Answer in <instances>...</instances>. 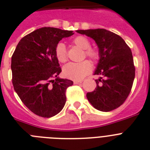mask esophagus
I'll list each match as a JSON object with an SVG mask.
<instances>
[{"instance_id": "1", "label": "esophagus", "mask_w": 150, "mask_h": 150, "mask_svg": "<svg viewBox=\"0 0 150 150\" xmlns=\"http://www.w3.org/2000/svg\"><path fill=\"white\" fill-rule=\"evenodd\" d=\"M73 83L74 84H80L82 83V81H74Z\"/></svg>"}]
</instances>
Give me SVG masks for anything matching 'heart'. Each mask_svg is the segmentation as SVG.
Segmentation results:
<instances>
[{"label": "heart", "mask_w": 150, "mask_h": 150, "mask_svg": "<svg viewBox=\"0 0 150 150\" xmlns=\"http://www.w3.org/2000/svg\"><path fill=\"white\" fill-rule=\"evenodd\" d=\"M72 43L84 50V57H87L93 62H97L100 59V54L99 50L95 47H91V43L89 39L85 36L79 35L72 40ZM54 54L59 62L64 63L68 59L66 46L63 43H58L54 48ZM92 64L89 61L86 60L80 63H69L63 69L64 76L72 80H81L92 71Z\"/></svg>", "instance_id": "b5f03b06"}]
</instances>
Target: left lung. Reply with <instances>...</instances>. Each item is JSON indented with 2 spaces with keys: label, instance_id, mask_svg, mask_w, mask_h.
<instances>
[{
  "label": "left lung",
  "instance_id": "8db88e82",
  "mask_svg": "<svg viewBox=\"0 0 150 150\" xmlns=\"http://www.w3.org/2000/svg\"><path fill=\"white\" fill-rule=\"evenodd\" d=\"M96 40L100 57L95 75L96 88L86 98L98 110L110 112L119 107L129 95L135 75L131 50L119 35L104 29L77 30Z\"/></svg>",
  "mask_w": 150,
  "mask_h": 150
}]
</instances>
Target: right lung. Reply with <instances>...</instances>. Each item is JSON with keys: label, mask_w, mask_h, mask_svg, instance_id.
I'll use <instances>...</instances> for the list:
<instances>
[{"label": "right lung", "mask_w": 150, "mask_h": 150, "mask_svg": "<svg viewBox=\"0 0 150 150\" xmlns=\"http://www.w3.org/2000/svg\"><path fill=\"white\" fill-rule=\"evenodd\" d=\"M72 31L54 27L36 29L21 38L12 56L14 89L23 104L34 114L51 117L62 110L70 80L58 78L61 68L54 48Z\"/></svg>", "instance_id": "obj_1"}]
</instances>
